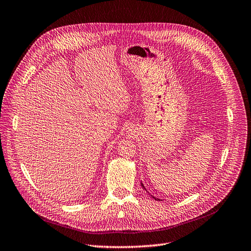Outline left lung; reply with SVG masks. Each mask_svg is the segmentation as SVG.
Returning a JSON list of instances; mask_svg holds the SVG:
<instances>
[{"instance_id":"1","label":"left lung","mask_w":251,"mask_h":251,"mask_svg":"<svg viewBox=\"0 0 251 251\" xmlns=\"http://www.w3.org/2000/svg\"><path fill=\"white\" fill-rule=\"evenodd\" d=\"M142 186H143V188H145V186H144L143 184H142ZM145 189H146V188H145ZM153 198H154V197H153ZM154 199H155V198H154ZM155 200H156V201H158V199H155Z\"/></svg>"}]
</instances>
